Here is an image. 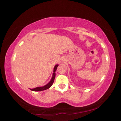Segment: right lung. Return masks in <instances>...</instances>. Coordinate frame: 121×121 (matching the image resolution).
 Here are the masks:
<instances>
[{"label":"right lung","instance_id":"right-lung-1","mask_svg":"<svg viewBox=\"0 0 121 121\" xmlns=\"http://www.w3.org/2000/svg\"><path fill=\"white\" fill-rule=\"evenodd\" d=\"M58 66H59V65L57 64L54 66V70H53V75H52V76L51 80H50V81H49L48 83L47 84V85L43 86V87H36L35 88H33V89H30L32 91H45V90L48 89V88H50L51 86H52L54 81L55 77V71L56 70L57 67H58Z\"/></svg>","mask_w":121,"mask_h":121}]
</instances>
